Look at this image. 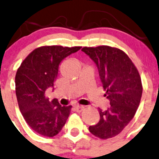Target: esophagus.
<instances>
[{"label":"esophagus","instance_id":"1","mask_svg":"<svg viewBox=\"0 0 159 159\" xmlns=\"http://www.w3.org/2000/svg\"><path fill=\"white\" fill-rule=\"evenodd\" d=\"M84 109V107L82 106V105H75V110H76L77 112H81L83 111Z\"/></svg>","mask_w":159,"mask_h":159}]
</instances>
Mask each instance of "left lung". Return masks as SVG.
Returning a JSON list of instances; mask_svg holds the SVG:
<instances>
[{"label":"left lung","mask_w":159,"mask_h":159,"mask_svg":"<svg viewBox=\"0 0 159 159\" xmlns=\"http://www.w3.org/2000/svg\"><path fill=\"white\" fill-rule=\"evenodd\" d=\"M96 63L104 96L110 100L107 110L98 108L101 119L89 131L101 139L120 134L134 117L141 101L143 84L138 69L129 57L116 47L100 46L81 49Z\"/></svg>","instance_id":"8db88e82"}]
</instances>
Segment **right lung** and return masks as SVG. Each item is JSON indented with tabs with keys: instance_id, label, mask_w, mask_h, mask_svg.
<instances>
[{
	"instance_id": "right-lung-1",
	"label": "right lung",
	"mask_w": 159,
	"mask_h": 159,
	"mask_svg": "<svg viewBox=\"0 0 159 159\" xmlns=\"http://www.w3.org/2000/svg\"><path fill=\"white\" fill-rule=\"evenodd\" d=\"M81 48L40 46L32 51L18 68L15 90L20 110L26 123L38 134L53 137L66 124L72 107H61L56 99L49 101L46 91L54 85L60 62Z\"/></svg>"
}]
</instances>
